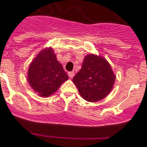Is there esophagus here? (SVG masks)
I'll list each match as a JSON object with an SVG mask.
<instances>
[{
    "instance_id": "1",
    "label": "esophagus",
    "mask_w": 147,
    "mask_h": 147,
    "mask_svg": "<svg viewBox=\"0 0 147 147\" xmlns=\"http://www.w3.org/2000/svg\"><path fill=\"white\" fill-rule=\"evenodd\" d=\"M68 76H69L71 79L74 77V71H70V72H68Z\"/></svg>"
}]
</instances>
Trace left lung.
Here are the masks:
<instances>
[{"instance_id":"obj_1","label":"left lung","mask_w":147,"mask_h":147,"mask_svg":"<svg viewBox=\"0 0 147 147\" xmlns=\"http://www.w3.org/2000/svg\"><path fill=\"white\" fill-rule=\"evenodd\" d=\"M115 80L112 67L105 58L88 54L83 60L81 70L73 78V82L84 99L95 102L110 93Z\"/></svg>"}]
</instances>
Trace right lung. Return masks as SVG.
<instances>
[{
  "instance_id": "add662e5",
  "label": "right lung",
  "mask_w": 147,
  "mask_h": 147,
  "mask_svg": "<svg viewBox=\"0 0 147 147\" xmlns=\"http://www.w3.org/2000/svg\"><path fill=\"white\" fill-rule=\"evenodd\" d=\"M27 78L30 86L39 96L48 97L68 80V76L57 59L53 49L46 48L31 62Z\"/></svg>"
}]
</instances>
